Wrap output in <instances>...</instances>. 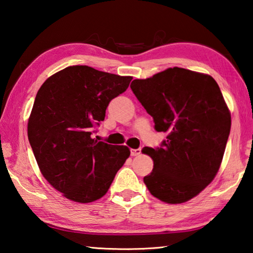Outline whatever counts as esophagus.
<instances>
[{
	"instance_id": "esophagus-1",
	"label": "esophagus",
	"mask_w": 253,
	"mask_h": 253,
	"mask_svg": "<svg viewBox=\"0 0 253 253\" xmlns=\"http://www.w3.org/2000/svg\"><path fill=\"white\" fill-rule=\"evenodd\" d=\"M140 153H142V149H140V148L130 149V155H131V156H138Z\"/></svg>"
}]
</instances>
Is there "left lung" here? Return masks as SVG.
<instances>
[{"label": "left lung", "instance_id": "left-lung-1", "mask_svg": "<svg viewBox=\"0 0 253 253\" xmlns=\"http://www.w3.org/2000/svg\"><path fill=\"white\" fill-rule=\"evenodd\" d=\"M130 88L151 115L161 147L143 148L154 169L144 177L153 196L178 204L193 199L215 177L231 129V114L211 76L169 68Z\"/></svg>", "mask_w": 253, "mask_h": 253}]
</instances>
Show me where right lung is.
Segmentation results:
<instances>
[{
    "instance_id": "add662e5",
    "label": "right lung",
    "mask_w": 253,
    "mask_h": 253,
    "mask_svg": "<svg viewBox=\"0 0 253 253\" xmlns=\"http://www.w3.org/2000/svg\"><path fill=\"white\" fill-rule=\"evenodd\" d=\"M132 77L71 66L46 79L38 91L28 137L42 175L75 202L104 196L130 155L127 146L98 142L91 135L111 99Z\"/></svg>"
}]
</instances>
